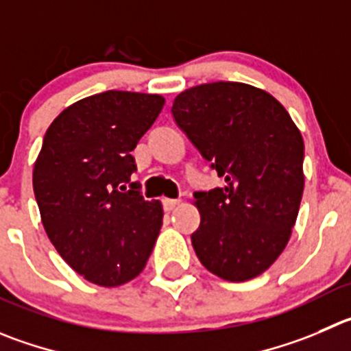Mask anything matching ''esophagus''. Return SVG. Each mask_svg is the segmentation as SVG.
Returning a JSON list of instances; mask_svg holds the SVG:
<instances>
[{
  "label": "esophagus",
  "mask_w": 351,
  "mask_h": 351,
  "mask_svg": "<svg viewBox=\"0 0 351 351\" xmlns=\"http://www.w3.org/2000/svg\"><path fill=\"white\" fill-rule=\"evenodd\" d=\"M162 203H163V210H165V212H172V210L176 208V206H178L179 203H181V199L163 198V199H162Z\"/></svg>",
  "instance_id": "obj_1"
}]
</instances>
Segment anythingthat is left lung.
Wrapping results in <instances>:
<instances>
[{
	"label": "left lung",
	"instance_id": "obj_1",
	"mask_svg": "<svg viewBox=\"0 0 351 351\" xmlns=\"http://www.w3.org/2000/svg\"><path fill=\"white\" fill-rule=\"evenodd\" d=\"M172 115L223 188L196 191L199 262L243 282L272 265L291 238L302 202L305 145L285 106L243 82H210L176 96Z\"/></svg>",
	"mask_w": 351,
	"mask_h": 351
}]
</instances>
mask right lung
I'll use <instances>...</instances> for the list:
<instances>
[{"mask_svg":"<svg viewBox=\"0 0 351 351\" xmlns=\"http://www.w3.org/2000/svg\"><path fill=\"white\" fill-rule=\"evenodd\" d=\"M165 105L160 95L105 91L51 122L32 186L49 241L86 281L115 288L138 278L153 252L163 208L146 202L131 155Z\"/></svg>","mask_w":351,"mask_h":351,"instance_id":"1","label":"right lung"}]
</instances>
